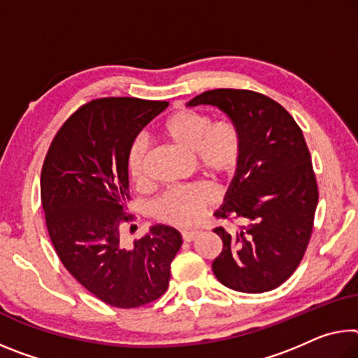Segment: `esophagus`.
I'll return each instance as SVG.
<instances>
[{
  "instance_id": "1",
  "label": "esophagus",
  "mask_w": 358,
  "mask_h": 358,
  "mask_svg": "<svg viewBox=\"0 0 358 358\" xmlns=\"http://www.w3.org/2000/svg\"><path fill=\"white\" fill-rule=\"evenodd\" d=\"M197 234H199V231H183L181 232V237H183L185 242H191L196 239Z\"/></svg>"
}]
</instances>
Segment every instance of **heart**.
<instances>
[{
  "mask_svg": "<svg viewBox=\"0 0 358 358\" xmlns=\"http://www.w3.org/2000/svg\"><path fill=\"white\" fill-rule=\"evenodd\" d=\"M164 132L180 148L192 152L197 169L213 178L229 175L242 155L241 130L229 119L212 122L203 113L183 110L169 119ZM148 155L150 140L138 135L127 151V170L137 183H145L148 177ZM213 201L207 186H178L159 196L151 213L161 223L186 228L199 223Z\"/></svg>",
  "mask_w": 358,
  "mask_h": 358,
  "instance_id": "1",
  "label": "heart"
}]
</instances>
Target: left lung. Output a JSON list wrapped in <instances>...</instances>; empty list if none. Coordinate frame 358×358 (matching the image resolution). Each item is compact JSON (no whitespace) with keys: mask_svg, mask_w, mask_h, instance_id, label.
Wrapping results in <instances>:
<instances>
[{"mask_svg":"<svg viewBox=\"0 0 358 358\" xmlns=\"http://www.w3.org/2000/svg\"><path fill=\"white\" fill-rule=\"evenodd\" d=\"M186 105L218 108L242 135L236 175L215 217L245 226L213 229L223 241L213 274L236 292L274 290L301 263L319 202L301 129L282 105L252 90H207Z\"/></svg>","mask_w":358,"mask_h":358,"instance_id":"1","label":"left lung"}]
</instances>
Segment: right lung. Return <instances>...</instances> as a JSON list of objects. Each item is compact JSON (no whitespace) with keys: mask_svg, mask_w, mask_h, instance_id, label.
I'll use <instances>...</instances> for the list:
<instances>
[{"mask_svg":"<svg viewBox=\"0 0 358 358\" xmlns=\"http://www.w3.org/2000/svg\"><path fill=\"white\" fill-rule=\"evenodd\" d=\"M167 101L92 100L68 117L49 146L41 202L49 237L66 271L101 301L130 309L166 293L181 234L155 224L121 245L129 196L127 151Z\"/></svg>","mask_w":358,"mask_h":358,"instance_id":"1","label":"right lung"}]
</instances>
